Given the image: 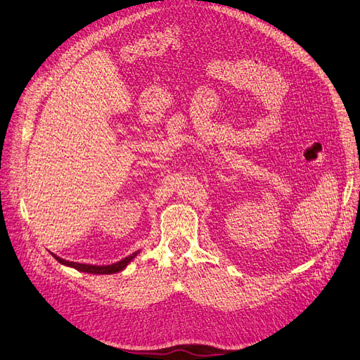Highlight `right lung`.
Here are the masks:
<instances>
[{"label": "right lung", "instance_id": "right-lung-1", "mask_svg": "<svg viewBox=\"0 0 360 360\" xmlns=\"http://www.w3.org/2000/svg\"><path fill=\"white\" fill-rule=\"evenodd\" d=\"M136 254H138V252H135V254H132V255H129V257L123 258L122 261H118V263L111 264V266H93V264L72 263V261H66V259H63V258H60V257H57V255H53V257H56V259H57V261H60L61 264H66V266L73 267V269L79 270V271H85V274H94V275H111V274H117V271H122V270H123V269L130 263V261H132V259L136 257Z\"/></svg>", "mask_w": 360, "mask_h": 360}]
</instances>
